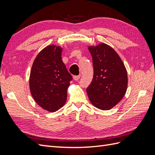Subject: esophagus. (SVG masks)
Instances as JSON below:
<instances>
[{
    "label": "esophagus",
    "instance_id": "obj_1",
    "mask_svg": "<svg viewBox=\"0 0 155 155\" xmlns=\"http://www.w3.org/2000/svg\"><path fill=\"white\" fill-rule=\"evenodd\" d=\"M79 78H80V76H73V79L75 81H78V79H79Z\"/></svg>",
    "mask_w": 155,
    "mask_h": 155
}]
</instances>
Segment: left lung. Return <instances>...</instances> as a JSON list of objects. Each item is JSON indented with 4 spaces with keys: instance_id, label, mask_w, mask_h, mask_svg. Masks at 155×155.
Masks as SVG:
<instances>
[{
    "instance_id": "8db88e82",
    "label": "left lung",
    "mask_w": 155,
    "mask_h": 155,
    "mask_svg": "<svg viewBox=\"0 0 155 155\" xmlns=\"http://www.w3.org/2000/svg\"><path fill=\"white\" fill-rule=\"evenodd\" d=\"M94 68L92 81L87 88L92 104L101 110H109L124 96L127 87V73L116 51L101 43L89 46Z\"/></svg>"
}]
</instances>
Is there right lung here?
<instances>
[{"label": "right lung", "instance_id": "obj_1", "mask_svg": "<svg viewBox=\"0 0 155 155\" xmlns=\"http://www.w3.org/2000/svg\"><path fill=\"white\" fill-rule=\"evenodd\" d=\"M61 52L60 46H48L37 55L30 72L32 97L41 107L51 112L64 105L72 80L62 61Z\"/></svg>", "mask_w": 155, "mask_h": 155}]
</instances>
